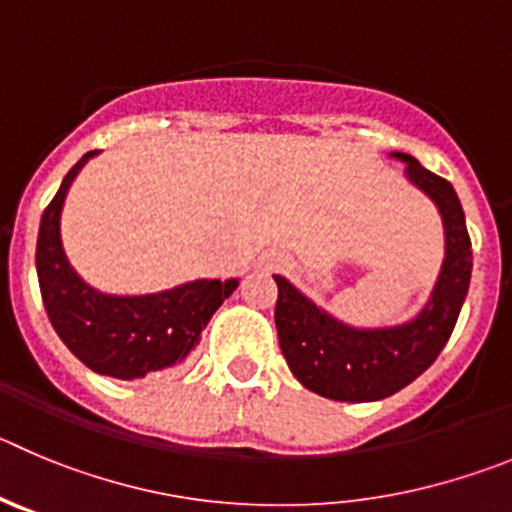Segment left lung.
<instances>
[{"mask_svg":"<svg viewBox=\"0 0 512 512\" xmlns=\"http://www.w3.org/2000/svg\"><path fill=\"white\" fill-rule=\"evenodd\" d=\"M391 157L406 162V177L434 200L444 223L442 271L414 320L358 330L317 307L284 276H274L281 353L304 388L332 401H381L416 381L447 345L470 289L472 243L457 192L411 154L393 152Z\"/></svg>","mask_w":512,"mask_h":512,"instance_id":"left-lung-1","label":"left lung"}]
</instances>
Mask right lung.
Masks as SVG:
<instances>
[{"label": "right lung", "instance_id": "obj_1", "mask_svg": "<svg viewBox=\"0 0 512 512\" xmlns=\"http://www.w3.org/2000/svg\"><path fill=\"white\" fill-rule=\"evenodd\" d=\"M83 154L45 208L37 233V279L42 302L60 340L75 358L101 375L134 381L180 365L200 342L215 309L231 297L238 279H198L142 297H116L93 289L75 274L60 241L65 195L83 164Z\"/></svg>", "mask_w": 512, "mask_h": 512}]
</instances>
